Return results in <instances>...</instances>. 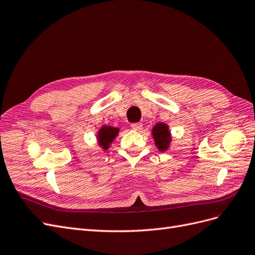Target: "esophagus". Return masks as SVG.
Here are the masks:
<instances>
[{"label": "esophagus", "instance_id": "1", "mask_svg": "<svg viewBox=\"0 0 255 255\" xmlns=\"http://www.w3.org/2000/svg\"><path fill=\"white\" fill-rule=\"evenodd\" d=\"M143 127L142 123H133V124H131V128L133 130H141Z\"/></svg>", "mask_w": 255, "mask_h": 255}]
</instances>
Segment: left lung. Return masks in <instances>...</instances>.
<instances>
[{
    "instance_id": "obj_1",
    "label": "left lung",
    "mask_w": 255,
    "mask_h": 255,
    "mask_svg": "<svg viewBox=\"0 0 255 255\" xmlns=\"http://www.w3.org/2000/svg\"><path fill=\"white\" fill-rule=\"evenodd\" d=\"M152 136L154 138V144L161 151H165L168 149L170 143V132L168 130V126L163 123H158L152 128Z\"/></svg>"
}]
</instances>
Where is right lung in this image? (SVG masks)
I'll use <instances>...</instances> for the list:
<instances>
[{
    "mask_svg": "<svg viewBox=\"0 0 255 255\" xmlns=\"http://www.w3.org/2000/svg\"><path fill=\"white\" fill-rule=\"evenodd\" d=\"M119 131H120L119 128L111 127V126H103L100 129L97 134V138H98V144L103 147V149L107 150L109 148L110 144L118 135Z\"/></svg>",
    "mask_w": 255,
    "mask_h": 255,
    "instance_id": "add662e5",
    "label": "right lung"
}]
</instances>
